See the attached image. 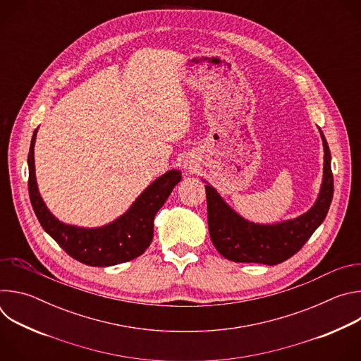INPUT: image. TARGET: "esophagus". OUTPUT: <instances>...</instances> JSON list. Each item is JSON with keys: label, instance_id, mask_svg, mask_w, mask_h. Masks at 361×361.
Wrapping results in <instances>:
<instances>
[{"label": "esophagus", "instance_id": "esophagus-1", "mask_svg": "<svg viewBox=\"0 0 361 361\" xmlns=\"http://www.w3.org/2000/svg\"><path fill=\"white\" fill-rule=\"evenodd\" d=\"M195 167H197V166H195L192 161H185V163H184V169H187L188 171H194Z\"/></svg>", "mask_w": 361, "mask_h": 361}]
</instances>
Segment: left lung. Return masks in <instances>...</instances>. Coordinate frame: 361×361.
Segmentation results:
<instances>
[{
    "instance_id": "left-lung-1",
    "label": "left lung",
    "mask_w": 361,
    "mask_h": 361,
    "mask_svg": "<svg viewBox=\"0 0 361 361\" xmlns=\"http://www.w3.org/2000/svg\"><path fill=\"white\" fill-rule=\"evenodd\" d=\"M324 177L319 198L305 214L284 223L254 224L233 212L220 194L205 185L210 237L217 251L235 263H260L274 266L294 255L324 221L333 200L334 180L331 154L323 131Z\"/></svg>"
}]
</instances>
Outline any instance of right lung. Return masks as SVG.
Segmentation results:
<instances>
[{
    "mask_svg": "<svg viewBox=\"0 0 361 361\" xmlns=\"http://www.w3.org/2000/svg\"><path fill=\"white\" fill-rule=\"evenodd\" d=\"M32 134L28 152V192L34 213L42 228L77 262L92 267H109L127 263L141 255L154 235V217L163 207L173 188L180 183L181 173L171 170L148 185L130 210L109 226L81 228L59 221L48 212L38 192L34 167Z\"/></svg>",
    "mask_w": 361,
    "mask_h": 361,
    "instance_id": "obj_1",
    "label": "right lung"
}]
</instances>
